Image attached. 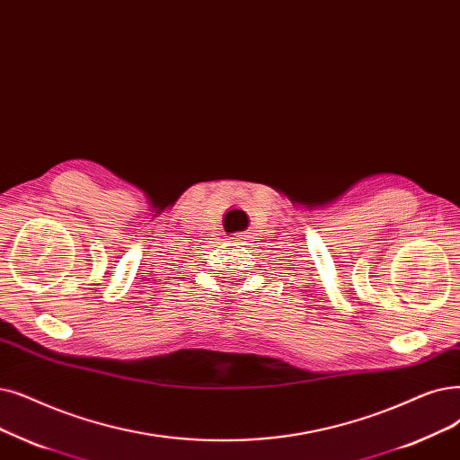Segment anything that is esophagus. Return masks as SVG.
Instances as JSON below:
<instances>
[{"label": "esophagus", "instance_id": "esophagus-1", "mask_svg": "<svg viewBox=\"0 0 460 460\" xmlns=\"http://www.w3.org/2000/svg\"><path fill=\"white\" fill-rule=\"evenodd\" d=\"M234 241L243 244V241H246V238H244V234H236V236H234Z\"/></svg>", "mask_w": 460, "mask_h": 460}]
</instances>
